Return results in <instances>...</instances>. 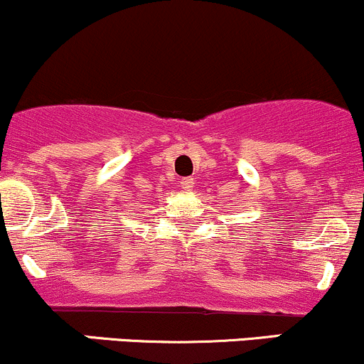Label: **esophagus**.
<instances>
[{
  "label": "esophagus",
  "mask_w": 364,
  "mask_h": 364,
  "mask_svg": "<svg viewBox=\"0 0 364 364\" xmlns=\"http://www.w3.org/2000/svg\"><path fill=\"white\" fill-rule=\"evenodd\" d=\"M181 188L185 190V192H192V190L195 188V179L193 178L181 179Z\"/></svg>",
  "instance_id": "esophagus-1"
}]
</instances>
